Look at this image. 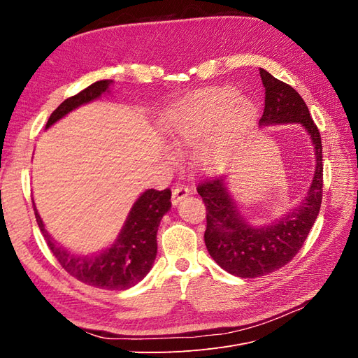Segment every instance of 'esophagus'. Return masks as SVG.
<instances>
[{"mask_svg": "<svg viewBox=\"0 0 358 358\" xmlns=\"http://www.w3.org/2000/svg\"><path fill=\"white\" fill-rule=\"evenodd\" d=\"M188 194H189L188 187H185V185H176L175 188H173V191H171V203L175 204V206L179 204V201H182L183 199H185Z\"/></svg>", "mask_w": 358, "mask_h": 358, "instance_id": "obj_1", "label": "esophagus"}]
</instances>
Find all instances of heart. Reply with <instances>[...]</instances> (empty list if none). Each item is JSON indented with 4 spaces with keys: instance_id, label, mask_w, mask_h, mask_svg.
I'll return each mask as SVG.
<instances>
[{
    "instance_id": "heart-1",
    "label": "heart",
    "mask_w": 358,
    "mask_h": 358,
    "mask_svg": "<svg viewBox=\"0 0 358 358\" xmlns=\"http://www.w3.org/2000/svg\"><path fill=\"white\" fill-rule=\"evenodd\" d=\"M255 107L233 86L192 92L162 113L161 125L176 145L197 143L192 159L203 170H216L229 159L231 137L254 117Z\"/></svg>"
}]
</instances>
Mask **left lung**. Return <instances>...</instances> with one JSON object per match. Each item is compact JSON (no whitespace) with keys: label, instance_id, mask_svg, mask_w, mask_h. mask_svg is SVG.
<instances>
[{"label":"left lung","instance_id":"1","mask_svg":"<svg viewBox=\"0 0 358 358\" xmlns=\"http://www.w3.org/2000/svg\"><path fill=\"white\" fill-rule=\"evenodd\" d=\"M264 85V112L259 124H300L315 149L317 167L308 194L297 208L263 227L249 224L237 209L227 188V176L199 183L197 192L206 204L204 243L210 257L225 272L239 278L264 276L289 263L320 213L322 200V146L306 103L292 86L259 69Z\"/></svg>","mask_w":358,"mask_h":358}]
</instances>
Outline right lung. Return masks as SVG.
Instances as JSON below:
<instances>
[{
	"mask_svg": "<svg viewBox=\"0 0 358 358\" xmlns=\"http://www.w3.org/2000/svg\"><path fill=\"white\" fill-rule=\"evenodd\" d=\"M112 82L99 80L62 101L48 119L46 128L82 104L91 103L109 92ZM170 199L171 191L169 188L162 191L146 189L133 204L113 245L94 255H78L59 246L45 229L34 201L32 206L40 231L45 236L52 254L73 278L101 289H128L140 282L152 268L157 257L158 225L171 208Z\"/></svg>",
	"mask_w": 358,
	"mask_h": 358,
	"instance_id": "obj_1",
	"label": "right lung"
}]
</instances>
